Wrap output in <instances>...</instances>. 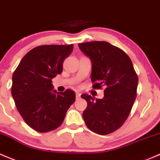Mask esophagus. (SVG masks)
<instances>
[{
  "instance_id": "esophagus-1",
  "label": "esophagus",
  "mask_w": 160,
  "mask_h": 160,
  "mask_svg": "<svg viewBox=\"0 0 160 160\" xmlns=\"http://www.w3.org/2000/svg\"><path fill=\"white\" fill-rule=\"evenodd\" d=\"M75 95H76V99H79L80 95H81V93H80V92H75Z\"/></svg>"
}]
</instances>
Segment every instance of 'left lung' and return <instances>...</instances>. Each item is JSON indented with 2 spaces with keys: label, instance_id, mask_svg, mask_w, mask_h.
Instances as JSON below:
<instances>
[{
  "label": "left lung",
  "instance_id": "obj_1",
  "mask_svg": "<svg viewBox=\"0 0 160 160\" xmlns=\"http://www.w3.org/2000/svg\"><path fill=\"white\" fill-rule=\"evenodd\" d=\"M78 47L91 60L93 88L105 87L102 99L88 94L81 95L87 102L82 117L92 132L109 134L119 129L129 116L136 98L137 75L129 56L108 42H85Z\"/></svg>",
  "mask_w": 160,
  "mask_h": 160
}]
</instances>
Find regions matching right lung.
<instances>
[{"instance_id": "1", "label": "right lung", "mask_w": 160, "mask_h": 160, "mask_svg": "<svg viewBox=\"0 0 160 160\" xmlns=\"http://www.w3.org/2000/svg\"><path fill=\"white\" fill-rule=\"evenodd\" d=\"M73 44L42 45L28 52L12 76L11 95L26 123L39 132L56 129L75 100L70 89L54 90L52 79L62 73Z\"/></svg>"}]
</instances>
